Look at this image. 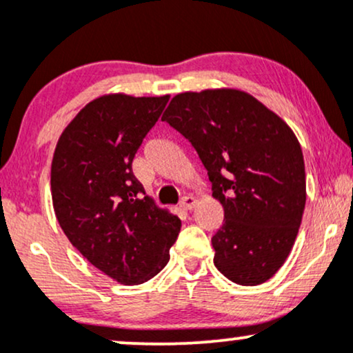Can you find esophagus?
<instances>
[{
  "label": "esophagus",
  "instance_id": "esophagus-1",
  "mask_svg": "<svg viewBox=\"0 0 353 353\" xmlns=\"http://www.w3.org/2000/svg\"><path fill=\"white\" fill-rule=\"evenodd\" d=\"M194 205H196V199H194V197H189V196L182 197L181 202H179V208L182 210H190L194 208Z\"/></svg>",
  "mask_w": 353,
  "mask_h": 353
}]
</instances>
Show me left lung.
Instances as JSON below:
<instances>
[{"mask_svg": "<svg viewBox=\"0 0 353 353\" xmlns=\"http://www.w3.org/2000/svg\"><path fill=\"white\" fill-rule=\"evenodd\" d=\"M163 121L199 154L224 208L214 265L241 285L269 281L289 257L305 209V165L292 129L237 89L182 92Z\"/></svg>", "mask_w": 353, "mask_h": 353, "instance_id": "obj_1", "label": "left lung"}]
</instances>
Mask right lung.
Masks as SVG:
<instances>
[{
    "label": "right lung",
    "mask_w": 353,
    "mask_h": 353,
    "mask_svg": "<svg viewBox=\"0 0 353 353\" xmlns=\"http://www.w3.org/2000/svg\"><path fill=\"white\" fill-rule=\"evenodd\" d=\"M169 96H103L86 104L61 134L51 165L56 217L92 265L134 285L159 274L181 221L145 196L132 159Z\"/></svg>",
    "instance_id": "right-lung-1"
}]
</instances>
